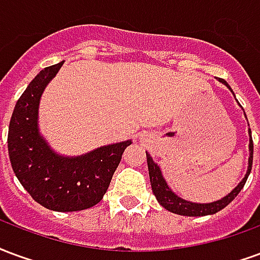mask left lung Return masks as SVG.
Listing matches in <instances>:
<instances>
[{"instance_id": "obj_1", "label": "left lung", "mask_w": 260, "mask_h": 260, "mask_svg": "<svg viewBox=\"0 0 260 260\" xmlns=\"http://www.w3.org/2000/svg\"><path fill=\"white\" fill-rule=\"evenodd\" d=\"M220 82H223L224 85L227 86L229 89H231L229 83L224 79H220ZM249 135H251V129H249ZM249 166H248V171H246L244 180L241 181L238 186L235 188L234 191L229 193L227 196H224L221 201L213 202V203H192V202H186L184 199H181L178 196L175 195L174 192L171 191L169 185L166 184L161 171L158 169V166L153 158L150 157V154L146 153V160H147V167H149V177H150V184H152L153 193L156 196V199L158 203L167 209L169 212L175 213V214H180V216H189V217H196V216H207V214H214V213L220 212L221 209L227 206L229 203L234 201L235 196L238 195L241 189L245 185L246 180H248V175L251 173L252 170V160H253V142H252V135L249 136Z\"/></svg>"}]
</instances>
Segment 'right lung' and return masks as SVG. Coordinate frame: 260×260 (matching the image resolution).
I'll return each instance as SVG.
<instances>
[{
	"instance_id": "1",
	"label": "right lung",
	"mask_w": 260,
	"mask_h": 260,
	"mask_svg": "<svg viewBox=\"0 0 260 260\" xmlns=\"http://www.w3.org/2000/svg\"><path fill=\"white\" fill-rule=\"evenodd\" d=\"M62 64L40 71L19 97L9 122L8 152L16 178L37 203L55 212H78L102 201L132 142L72 158L58 156L47 146L37 129V108L44 87Z\"/></svg>"
}]
</instances>
